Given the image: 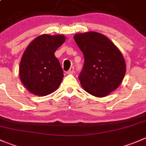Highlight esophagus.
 Instances as JSON below:
<instances>
[{"mask_svg": "<svg viewBox=\"0 0 146 146\" xmlns=\"http://www.w3.org/2000/svg\"><path fill=\"white\" fill-rule=\"evenodd\" d=\"M74 73V68L73 67L70 68L69 69L67 72H66V73H67V74H72V73Z\"/></svg>", "mask_w": 146, "mask_h": 146, "instance_id": "obj_1", "label": "esophagus"}]
</instances>
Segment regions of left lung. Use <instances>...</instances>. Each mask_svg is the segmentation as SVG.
I'll use <instances>...</instances> for the list:
<instances>
[{
    "instance_id": "8db88e82",
    "label": "left lung",
    "mask_w": 146,
    "mask_h": 146,
    "mask_svg": "<svg viewBox=\"0 0 146 146\" xmlns=\"http://www.w3.org/2000/svg\"><path fill=\"white\" fill-rule=\"evenodd\" d=\"M73 38L84 56V65L78 77L82 87L96 97L108 96L120 86L125 74L122 53L99 33H78Z\"/></svg>"
}]
</instances>
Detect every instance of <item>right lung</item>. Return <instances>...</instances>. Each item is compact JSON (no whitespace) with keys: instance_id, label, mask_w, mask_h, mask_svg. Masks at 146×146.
Instances as JSON below:
<instances>
[{"instance_id":"obj_1","label":"right lung","mask_w":146,"mask_h":146,"mask_svg":"<svg viewBox=\"0 0 146 146\" xmlns=\"http://www.w3.org/2000/svg\"><path fill=\"white\" fill-rule=\"evenodd\" d=\"M65 40L63 35L43 34L35 38L26 48L20 63L19 76L31 93L45 96L59 87L64 76L54 53Z\"/></svg>"}]
</instances>
